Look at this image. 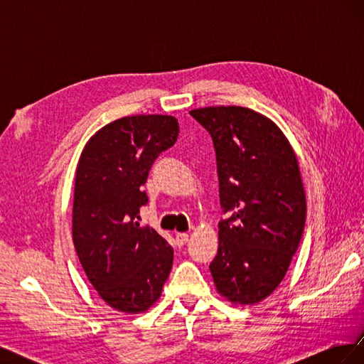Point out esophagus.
I'll return each instance as SVG.
<instances>
[{
    "label": "esophagus",
    "mask_w": 364,
    "mask_h": 364,
    "mask_svg": "<svg viewBox=\"0 0 364 364\" xmlns=\"http://www.w3.org/2000/svg\"><path fill=\"white\" fill-rule=\"evenodd\" d=\"M188 234L186 232H178L176 234V243H178L179 246H183V245H186L188 243Z\"/></svg>",
    "instance_id": "1"
}]
</instances>
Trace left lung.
<instances>
[{
    "label": "left lung",
    "instance_id": "8db88e82",
    "mask_svg": "<svg viewBox=\"0 0 364 364\" xmlns=\"http://www.w3.org/2000/svg\"><path fill=\"white\" fill-rule=\"evenodd\" d=\"M211 134L226 220L209 264L220 296L255 305L270 296L299 247L306 200L299 162L284 132L249 107L209 106L190 112Z\"/></svg>",
    "mask_w": 364,
    "mask_h": 364
}]
</instances>
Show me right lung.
Returning a JSON list of instances; mask_svg holds the SVG:
<instances>
[{
  "mask_svg": "<svg viewBox=\"0 0 364 364\" xmlns=\"http://www.w3.org/2000/svg\"><path fill=\"white\" fill-rule=\"evenodd\" d=\"M178 135L171 115L123 117L87 139L77 164L74 247L92 287L117 311H147L170 274L171 246L136 217L149 202L142 185L153 162Z\"/></svg>",
  "mask_w": 364,
  "mask_h": 364,
  "instance_id": "add662e5",
  "label": "right lung"
}]
</instances>
